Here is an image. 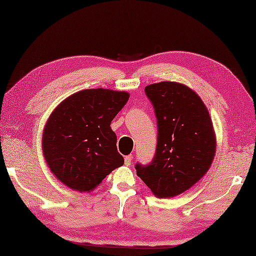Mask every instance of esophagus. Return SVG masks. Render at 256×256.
<instances>
[{"mask_svg":"<svg viewBox=\"0 0 256 256\" xmlns=\"http://www.w3.org/2000/svg\"><path fill=\"white\" fill-rule=\"evenodd\" d=\"M132 161V156H128L124 158V164L126 166H130V163Z\"/></svg>","mask_w":256,"mask_h":256,"instance_id":"esophagus-1","label":"esophagus"}]
</instances>
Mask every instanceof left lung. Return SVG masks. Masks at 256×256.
Masks as SVG:
<instances>
[{"mask_svg":"<svg viewBox=\"0 0 256 256\" xmlns=\"http://www.w3.org/2000/svg\"><path fill=\"white\" fill-rule=\"evenodd\" d=\"M158 119L156 152L137 176L156 198H170L208 172L216 150L213 124L202 98L190 87L161 82L145 87Z\"/></svg>","mask_w":256,"mask_h":256,"instance_id":"8db88e82","label":"left lung"}]
</instances>
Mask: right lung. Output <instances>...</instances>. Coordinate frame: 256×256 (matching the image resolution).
<instances>
[{
  "label": "right lung",
  "instance_id": "obj_1",
  "mask_svg": "<svg viewBox=\"0 0 256 256\" xmlns=\"http://www.w3.org/2000/svg\"><path fill=\"white\" fill-rule=\"evenodd\" d=\"M128 98V92L82 90L50 114L42 150L51 172L66 187L90 192L124 164L110 124Z\"/></svg>",
  "mask_w": 256,
  "mask_h": 256
}]
</instances>
